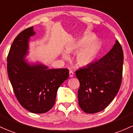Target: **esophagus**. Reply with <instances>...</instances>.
<instances>
[{
  "mask_svg": "<svg viewBox=\"0 0 133 133\" xmlns=\"http://www.w3.org/2000/svg\"><path fill=\"white\" fill-rule=\"evenodd\" d=\"M69 76L71 77V78H72V77L74 76V72L73 71H71V70L69 71Z\"/></svg>",
  "mask_w": 133,
  "mask_h": 133,
  "instance_id": "esophagus-1",
  "label": "esophagus"
}]
</instances>
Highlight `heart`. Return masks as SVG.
<instances>
[{
  "label": "heart",
  "mask_w": 133,
  "mask_h": 133,
  "mask_svg": "<svg viewBox=\"0 0 133 133\" xmlns=\"http://www.w3.org/2000/svg\"><path fill=\"white\" fill-rule=\"evenodd\" d=\"M94 37L92 33H88L65 46L68 53H73L78 50L76 54V62L80 66L84 67L91 64L100 51L101 43ZM62 55L64 59H68L69 57L65 52H63Z\"/></svg>",
  "instance_id": "obj_1"
}]
</instances>
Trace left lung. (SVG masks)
<instances>
[{"label":"left lung","instance_id":"1","mask_svg":"<svg viewBox=\"0 0 133 133\" xmlns=\"http://www.w3.org/2000/svg\"><path fill=\"white\" fill-rule=\"evenodd\" d=\"M123 61L122 46L116 40L105 56L76 71L80 83L78 103L84 112L102 111L114 100L122 81Z\"/></svg>","mask_w":133,"mask_h":133}]
</instances>
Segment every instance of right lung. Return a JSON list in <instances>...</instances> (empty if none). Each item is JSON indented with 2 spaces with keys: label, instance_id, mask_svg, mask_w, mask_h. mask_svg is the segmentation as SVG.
<instances>
[{
  "label": "right lung",
  "instance_id": "obj_1",
  "mask_svg": "<svg viewBox=\"0 0 133 133\" xmlns=\"http://www.w3.org/2000/svg\"><path fill=\"white\" fill-rule=\"evenodd\" d=\"M35 34L32 26L14 39L7 57V73L21 106L32 113L43 114L54 105L58 88L69 78V70L49 69L41 62L28 61L29 42Z\"/></svg>",
  "mask_w": 133,
  "mask_h": 133
}]
</instances>
